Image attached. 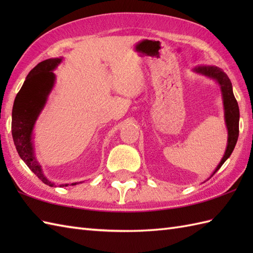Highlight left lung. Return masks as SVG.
Instances as JSON below:
<instances>
[{
    "mask_svg": "<svg viewBox=\"0 0 253 253\" xmlns=\"http://www.w3.org/2000/svg\"><path fill=\"white\" fill-rule=\"evenodd\" d=\"M196 73L203 75L211 79H214L219 85L222 92V99H223V105H224V117H225V124L227 127L228 138H227V147L225 150L224 157L222 158L221 162L217 165L215 170L213 171L211 177L216 173V171L221 169V166L224 164L230 154L233 153L236 143L238 140L239 135V106L237 101L235 99V95L233 92V85L228 76L225 74L221 68L216 66H210V65H202L193 68Z\"/></svg>",
    "mask_w": 253,
    "mask_h": 253,
    "instance_id": "8db88e82",
    "label": "left lung"
}]
</instances>
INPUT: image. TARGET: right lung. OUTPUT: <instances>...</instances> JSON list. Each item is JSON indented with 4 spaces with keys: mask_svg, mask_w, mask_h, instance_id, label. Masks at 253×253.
<instances>
[{
    "mask_svg": "<svg viewBox=\"0 0 253 253\" xmlns=\"http://www.w3.org/2000/svg\"><path fill=\"white\" fill-rule=\"evenodd\" d=\"M62 60V57L49 58L31 69L23 87L16 95L12 112V135L20 159L38 178L50 187H56V185L44 176L41 165L36 159L32 136L35 124L54 87L56 77L53 71L61 64ZM77 184L78 182H73L72 186ZM67 186L68 184L60 185V187Z\"/></svg>",
    "mask_w": 253,
    "mask_h": 253,
    "instance_id": "add662e5",
    "label": "right lung"
}]
</instances>
